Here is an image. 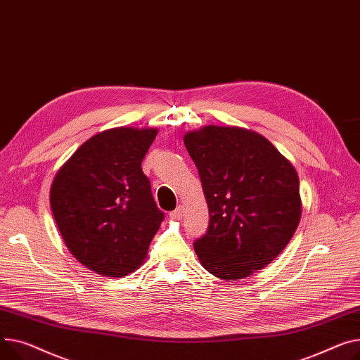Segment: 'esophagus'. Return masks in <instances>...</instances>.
Wrapping results in <instances>:
<instances>
[{"instance_id": "34e87169", "label": "esophagus", "mask_w": 360, "mask_h": 360, "mask_svg": "<svg viewBox=\"0 0 360 360\" xmlns=\"http://www.w3.org/2000/svg\"><path fill=\"white\" fill-rule=\"evenodd\" d=\"M182 215H184V207H182V205H178L174 211H171L169 217H171L172 220H181Z\"/></svg>"}]
</instances>
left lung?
Instances as JSON below:
<instances>
[{"label": "left lung", "mask_w": 360, "mask_h": 360, "mask_svg": "<svg viewBox=\"0 0 360 360\" xmlns=\"http://www.w3.org/2000/svg\"><path fill=\"white\" fill-rule=\"evenodd\" d=\"M184 143L198 167L210 211L194 243L204 269L236 281L263 269L292 238L302 214L294 165L262 134L204 126Z\"/></svg>", "instance_id": "1"}]
</instances>
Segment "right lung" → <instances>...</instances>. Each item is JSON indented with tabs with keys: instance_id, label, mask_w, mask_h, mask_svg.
Returning a JSON list of instances; mask_svg holds the SVG:
<instances>
[{
	"instance_id": "obj_1",
	"label": "right lung",
	"mask_w": 360,
	"mask_h": 360,
	"mask_svg": "<svg viewBox=\"0 0 360 360\" xmlns=\"http://www.w3.org/2000/svg\"><path fill=\"white\" fill-rule=\"evenodd\" d=\"M156 134L152 127L94 134L53 178L51 207L60 236L72 256L95 274L123 278L136 271L160 227L163 212L141 171Z\"/></svg>"
}]
</instances>
